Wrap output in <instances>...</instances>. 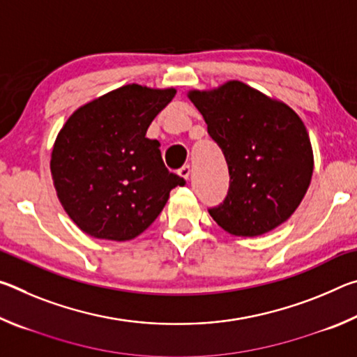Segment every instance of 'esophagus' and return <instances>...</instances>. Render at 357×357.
Masks as SVG:
<instances>
[{
	"instance_id": "34e87169",
	"label": "esophagus",
	"mask_w": 357,
	"mask_h": 357,
	"mask_svg": "<svg viewBox=\"0 0 357 357\" xmlns=\"http://www.w3.org/2000/svg\"><path fill=\"white\" fill-rule=\"evenodd\" d=\"M179 176L184 178V179H189L190 176V165H184L183 168H179Z\"/></svg>"
}]
</instances>
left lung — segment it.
<instances>
[{"label":"left lung","instance_id":"8db88e82","mask_svg":"<svg viewBox=\"0 0 357 357\" xmlns=\"http://www.w3.org/2000/svg\"><path fill=\"white\" fill-rule=\"evenodd\" d=\"M222 148L228 195L209 214L225 231L255 238L287 222L309 189L313 151L299 114L243 82L187 93Z\"/></svg>","mask_w":357,"mask_h":357}]
</instances>
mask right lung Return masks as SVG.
<instances>
[{"instance_id": "right-lung-1", "label": "right lung", "mask_w": 357, "mask_h": 357, "mask_svg": "<svg viewBox=\"0 0 357 357\" xmlns=\"http://www.w3.org/2000/svg\"><path fill=\"white\" fill-rule=\"evenodd\" d=\"M176 89L124 84L70 114L53 144L50 170L59 203L83 233L130 241L185 181L170 173L160 143L146 138Z\"/></svg>"}]
</instances>
